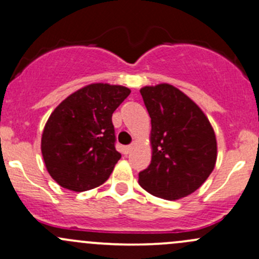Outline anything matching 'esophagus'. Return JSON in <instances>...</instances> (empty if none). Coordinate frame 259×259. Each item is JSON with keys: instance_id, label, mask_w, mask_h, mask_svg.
<instances>
[{"instance_id": "obj_1", "label": "esophagus", "mask_w": 259, "mask_h": 259, "mask_svg": "<svg viewBox=\"0 0 259 259\" xmlns=\"http://www.w3.org/2000/svg\"><path fill=\"white\" fill-rule=\"evenodd\" d=\"M133 148H134V145H127V146H124V154H129V152L133 150Z\"/></svg>"}]
</instances>
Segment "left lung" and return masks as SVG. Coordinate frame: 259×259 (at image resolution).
<instances>
[{"label":"left lung","instance_id":"8db88e82","mask_svg":"<svg viewBox=\"0 0 259 259\" xmlns=\"http://www.w3.org/2000/svg\"><path fill=\"white\" fill-rule=\"evenodd\" d=\"M151 118V162L139 174L149 194L175 201L195 192L217 160L214 130L202 109L167 83L140 89Z\"/></svg>","mask_w":259,"mask_h":259}]
</instances>
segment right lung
<instances>
[{"instance_id": "right-lung-1", "label": "right lung", "mask_w": 259, "mask_h": 259, "mask_svg": "<svg viewBox=\"0 0 259 259\" xmlns=\"http://www.w3.org/2000/svg\"><path fill=\"white\" fill-rule=\"evenodd\" d=\"M130 89L92 83L67 97L50 115L40 139L46 168L64 189L81 192L104 184L121 155L111 115Z\"/></svg>"}]
</instances>
